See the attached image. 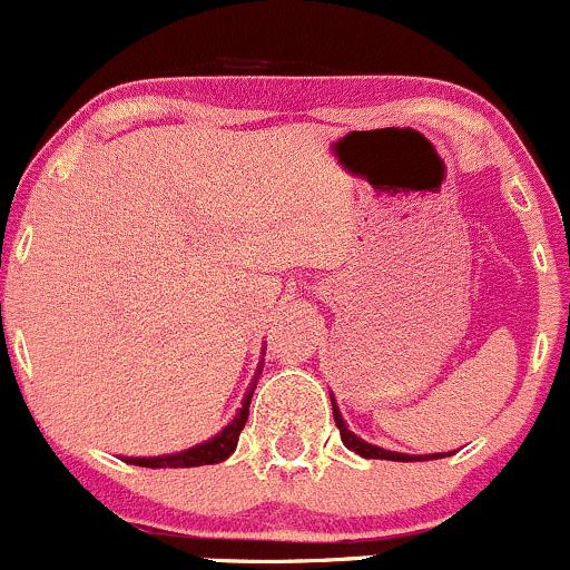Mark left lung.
<instances>
[{"label":"left lung","mask_w":570,"mask_h":570,"mask_svg":"<svg viewBox=\"0 0 570 570\" xmlns=\"http://www.w3.org/2000/svg\"><path fill=\"white\" fill-rule=\"evenodd\" d=\"M330 399H332V412H335V423H337V429H340V440H343L345 448L353 450V453H356V455H362V458H383V461H434V458H444V455H450V453L407 455V453H394V450H383V448H377V444L364 442L362 436L353 434V431L348 429V423L343 421V412H340L337 402H335V396L330 394Z\"/></svg>","instance_id":"left-lung-1"}]
</instances>
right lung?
I'll return each mask as SVG.
<instances>
[{"label":"right lung","instance_id":"right-lung-1","mask_svg":"<svg viewBox=\"0 0 570 570\" xmlns=\"http://www.w3.org/2000/svg\"><path fill=\"white\" fill-rule=\"evenodd\" d=\"M263 367L254 372V381L248 385L244 402H240L238 412L219 434H214L212 440L195 444V448L181 450V453H171V455H153V458H122V461L134 463V466H147V469H189V466H206V463H219L225 458H230L238 448V436L240 431L246 426V417H248V404H252L254 389H257V377Z\"/></svg>","mask_w":570,"mask_h":570}]
</instances>
